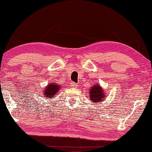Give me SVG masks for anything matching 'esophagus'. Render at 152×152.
I'll return each instance as SVG.
<instances>
[{"instance_id":"34e87169","label":"esophagus","mask_w":152,"mask_h":152,"mask_svg":"<svg viewBox=\"0 0 152 152\" xmlns=\"http://www.w3.org/2000/svg\"><path fill=\"white\" fill-rule=\"evenodd\" d=\"M77 86V84L76 83L73 82V81H72V82H71V86H72V88H75V87H76Z\"/></svg>"}]
</instances>
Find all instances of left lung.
Here are the masks:
<instances>
[{
  "label": "left lung",
  "instance_id": "8db88e82",
  "mask_svg": "<svg viewBox=\"0 0 152 152\" xmlns=\"http://www.w3.org/2000/svg\"><path fill=\"white\" fill-rule=\"evenodd\" d=\"M102 88L98 84H94L90 90V99L92 102H102L105 99V94Z\"/></svg>",
  "mask_w": 152,
  "mask_h": 152
}]
</instances>
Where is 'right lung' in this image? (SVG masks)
<instances>
[{"mask_svg": "<svg viewBox=\"0 0 152 152\" xmlns=\"http://www.w3.org/2000/svg\"><path fill=\"white\" fill-rule=\"evenodd\" d=\"M45 91H44V96H47V98H53V96L56 95L57 92H58L60 88V86L57 85L55 83H48L47 86L45 88Z\"/></svg>", "mask_w": 152, "mask_h": 152, "instance_id": "1", "label": "right lung"}]
</instances>
